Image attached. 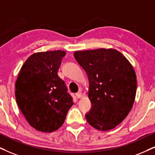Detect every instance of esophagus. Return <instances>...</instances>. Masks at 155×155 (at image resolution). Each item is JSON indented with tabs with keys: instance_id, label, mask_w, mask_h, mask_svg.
Instances as JSON below:
<instances>
[{
	"instance_id": "34e87169",
	"label": "esophagus",
	"mask_w": 155,
	"mask_h": 155,
	"mask_svg": "<svg viewBox=\"0 0 155 155\" xmlns=\"http://www.w3.org/2000/svg\"><path fill=\"white\" fill-rule=\"evenodd\" d=\"M76 97L78 98V99H80V98L82 97V92L81 91H78L77 93L76 94Z\"/></svg>"
}]
</instances>
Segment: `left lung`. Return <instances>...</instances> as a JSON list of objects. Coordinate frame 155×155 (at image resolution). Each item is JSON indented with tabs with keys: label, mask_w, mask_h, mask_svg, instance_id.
Masks as SVG:
<instances>
[{
	"label": "left lung",
	"mask_w": 155,
	"mask_h": 155,
	"mask_svg": "<svg viewBox=\"0 0 155 155\" xmlns=\"http://www.w3.org/2000/svg\"><path fill=\"white\" fill-rule=\"evenodd\" d=\"M74 58L89 79L91 108L85 115L98 130L115 128L132 109L137 91V76L132 64L114 48L77 51Z\"/></svg>",
	"instance_id": "1"
}]
</instances>
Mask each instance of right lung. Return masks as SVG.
Segmentation results:
<instances>
[{"mask_svg":"<svg viewBox=\"0 0 155 155\" xmlns=\"http://www.w3.org/2000/svg\"><path fill=\"white\" fill-rule=\"evenodd\" d=\"M64 51L35 53L21 67L15 82V99L31 127L52 132L62 126L74 104L64 81L58 76Z\"/></svg>","mask_w":155,"mask_h":155,"instance_id":"1","label":"right lung"}]
</instances>
